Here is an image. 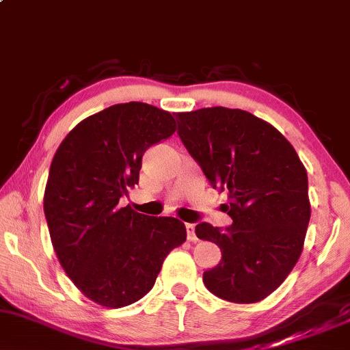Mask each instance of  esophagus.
Segmentation results:
<instances>
[{
	"mask_svg": "<svg viewBox=\"0 0 350 350\" xmlns=\"http://www.w3.org/2000/svg\"><path fill=\"white\" fill-rule=\"evenodd\" d=\"M186 231H187V239L189 241H196L197 237H196V225H192V223H186Z\"/></svg>",
	"mask_w": 350,
	"mask_h": 350,
	"instance_id": "34e87169",
	"label": "esophagus"
}]
</instances>
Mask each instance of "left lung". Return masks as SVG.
<instances>
[{
	"instance_id": "1",
	"label": "left lung",
	"mask_w": 350,
	"mask_h": 350,
	"mask_svg": "<svg viewBox=\"0 0 350 350\" xmlns=\"http://www.w3.org/2000/svg\"><path fill=\"white\" fill-rule=\"evenodd\" d=\"M178 135L210 186L228 192L230 226L202 221L197 238L215 243L221 260L204 272L213 295L256 303L295 267L310 223L308 176L297 151L271 124L241 109L179 112Z\"/></svg>"
}]
</instances>
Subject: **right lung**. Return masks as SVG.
I'll return each instance as SVG.
<instances>
[{
  "label": "right lung",
  "instance_id": "right-lung-1",
  "mask_svg": "<svg viewBox=\"0 0 350 350\" xmlns=\"http://www.w3.org/2000/svg\"><path fill=\"white\" fill-rule=\"evenodd\" d=\"M176 130L170 112L116 104L79 122L55 153L44 196L53 250L84 297L122 308L153 288L163 260L186 241L178 218L120 207L142 158Z\"/></svg>",
  "mask_w": 350,
  "mask_h": 350
}]
</instances>
